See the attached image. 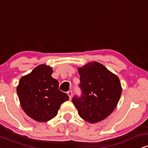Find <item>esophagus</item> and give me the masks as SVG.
<instances>
[{"instance_id":"obj_1","label":"esophagus","mask_w":148,"mask_h":148,"mask_svg":"<svg viewBox=\"0 0 148 148\" xmlns=\"http://www.w3.org/2000/svg\"><path fill=\"white\" fill-rule=\"evenodd\" d=\"M67 95H68L69 97V99H72V90H69L67 92Z\"/></svg>"}]
</instances>
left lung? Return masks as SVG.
<instances>
[{"mask_svg":"<svg viewBox=\"0 0 148 148\" xmlns=\"http://www.w3.org/2000/svg\"><path fill=\"white\" fill-rule=\"evenodd\" d=\"M81 96L72 101L81 118L95 123L106 118L118 104L122 93L118 77L97 62H89L78 69Z\"/></svg>","mask_w":148,"mask_h":148,"instance_id":"left-lung-1","label":"left lung"}]
</instances>
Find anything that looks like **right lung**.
I'll use <instances>...</instances> for the list:
<instances>
[{
    "instance_id": "add662e5",
    "label": "right lung",
    "mask_w": 148,
    "mask_h": 148,
    "mask_svg": "<svg viewBox=\"0 0 148 148\" xmlns=\"http://www.w3.org/2000/svg\"><path fill=\"white\" fill-rule=\"evenodd\" d=\"M51 67L40 64L20 79L16 88L20 103L28 116L37 122H47L58 114L60 105L69 99L59 90V83L51 76Z\"/></svg>"
}]
</instances>
